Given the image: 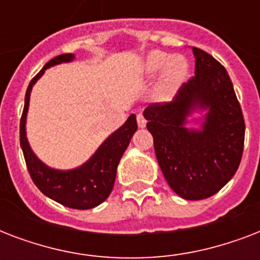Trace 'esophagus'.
Segmentation results:
<instances>
[{"label":"esophagus","instance_id":"34e87169","mask_svg":"<svg viewBox=\"0 0 260 260\" xmlns=\"http://www.w3.org/2000/svg\"><path fill=\"white\" fill-rule=\"evenodd\" d=\"M136 120H138V125L139 128H144L147 124V120L144 118V116H143L142 113H139L138 116H136Z\"/></svg>","mask_w":260,"mask_h":260}]
</instances>
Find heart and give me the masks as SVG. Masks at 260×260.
<instances>
[{"mask_svg": "<svg viewBox=\"0 0 260 260\" xmlns=\"http://www.w3.org/2000/svg\"><path fill=\"white\" fill-rule=\"evenodd\" d=\"M162 75L155 87L154 97L158 101H169L185 81L189 73V62L182 55H170L163 51H152L142 63V74L152 78L162 70Z\"/></svg>", "mask_w": 260, "mask_h": 260, "instance_id": "1", "label": "heart"}]
</instances>
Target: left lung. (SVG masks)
Returning a JSON list of instances; mask_svg holds the SVG:
<instances>
[{
    "instance_id": "8db88e82",
    "label": "left lung",
    "mask_w": 260,
    "mask_h": 260,
    "mask_svg": "<svg viewBox=\"0 0 260 260\" xmlns=\"http://www.w3.org/2000/svg\"><path fill=\"white\" fill-rule=\"evenodd\" d=\"M194 77L182 85L173 102L144 110L147 129L167 183L179 197H212L231 181L242 160L244 118L224 66L193 47ZM196 110H206L200 130L185 126Z\"/></svg>"
}]
</instances>
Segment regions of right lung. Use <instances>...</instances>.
I'll return each instance as SVG.
<instances>
[{"mask_svg": "<svg viewBox=\"0 0 260 260\" xmlns=\"http://www.w3.org/2000/svg\"><path fill=\"white\" fill-rule=\"evenodd\" d=\"M73 54L55 56L39 71L38 75L29 82L25 93V104L20 121V144L25 158L26 167L34 183L44 196L73 209H91L102 204L109 197L113 189L116 173L120 159L129 144L131 139L138 129L136 116L131 114L128 120L110 135L94 155L82 166L73 170H55L40 160L30 148L26 139L25 122L29 108V97L32 87L47 69L74 60Z\"/></svg>", "mask_w": 260, "mask_h": 260, "instance_id": "obj_1", "label": "right lung"}]
</instances>
